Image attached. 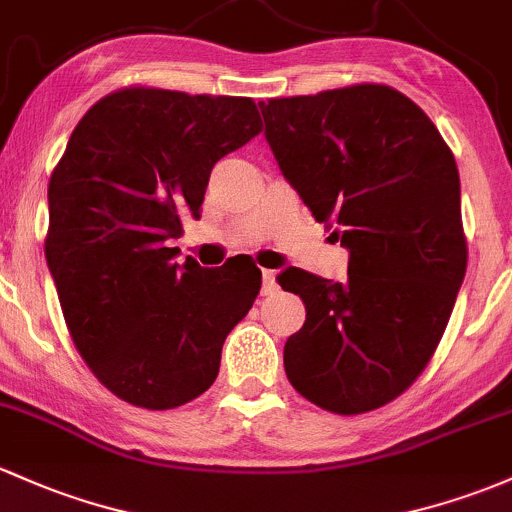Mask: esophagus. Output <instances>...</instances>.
Returning <instances> with one entry per match:
<instances>
[{
  "label": "esophagus",
  "instance_id": "1",
  "mask_svg": "<svg viewBox=\"0 0 512 512\" xmlns=\"http://www.w3.org/2000/svg\"><path fill=\"white\" fill-rule=\"evenodd\" d=\"M278 283H276V273L273 271H263V283H261V295H271L276 293Z\"/></svg>",
  "mask_w": 512,
  "mask_h": 512
}]
</instances>
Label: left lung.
I'll return each mask as SVG.
<instances>
[{
  "label": "left lung",
  "instance_id": "1",
  "mask_svg": "<svg viewBox=\"0 0 512 512\" xmlns=\"http://www.w3.org/2000/svg\"><path fill=\"white\" fill-rule=\"evenodd\" d=\"M266 141L312 217L349 249L346 283L285 268L305 302L288 381L337 415L376 410L430 364L466 273L454 153L403 92L351 85L258 102Z\"/></svg>",
  "mask_w": 512,
  "mask_h": 512
}]
</instances>
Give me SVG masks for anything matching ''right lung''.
I'll return each mask as SVG.
<instances>
[{
  "mask_svg": "<svg viewBox=\"0 0 512 512\" xmlns=\"http://www.w3.org/2000/svg\"><path fill=\"white\" fill-rule=\"evenodd\" d=\"M261 131L251 97L124 87L75 126L48 183L46 261L65 324L104 388L170 410L212 386L261 290L254 263L173 261L214 163Z\"/></svg>",
  "mask_w": 512,
  "mask_h": 512,
  "instance_id": "right-lung-1",
  "label": "right lung"
}]
</instances>
